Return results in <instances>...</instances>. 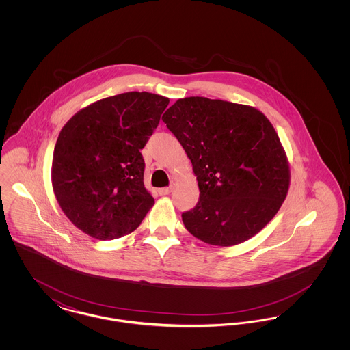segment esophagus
Masks as SVG:
<instances>
[{
  "label": "esophagus",
  "instance_id": "obj_1",
  "mask_svg": "<svg viewBox=\"0 0 350 350\" xmlns=\"http://www.w3.org/2000/svg\"><path fill=\"white\" fill-rule=\"evenodd\" d=\"M170 191H172V186L159 189V194H160V196H167V194H170Z\"/></svg>",
  "mask_w": 350,
  "mask_h": 350
}]
</instances>
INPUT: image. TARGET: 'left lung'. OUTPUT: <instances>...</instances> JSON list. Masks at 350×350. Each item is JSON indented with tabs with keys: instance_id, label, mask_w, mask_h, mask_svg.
Segmentation results:
<instances>
[{
	"instance_id": "left-lung-1",
	"label": "left lung",
	"mask_w": 350,
	"mask_h": 350,
	"mask_svg": "<svg viewBox=\"0 0 350 350\" xmlns=\"http://www.w3.org/2000/svg\"><path fill=\"white\" fill-rule=\"evenodd\" d=\"M164 123L193 164L200 200L183 213L202 241L231 247L260 232L287 196L290 169L281 140L261 111L247 105L187 97Z\"/></svg>"
}]
</instances>
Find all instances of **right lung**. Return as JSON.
Listing matches in <instances>:
<instances>
[{"label":"right lung","instance_id":"add662e5","mask_svg":"<svg viewBox=\"0 0 350 350\" xmlns=\"http://www.w3.org/2000/svg\"><path fill=\"white\" fill-rule=\"evenodd\" d=\"M169 98L129 92L97 100L67 122L52 159L55 197L68 219L98 240L135 231L154 200L144 187L147 144Z\"/></svg>","mask_w":350,"mask_h":350}]
</instances>
